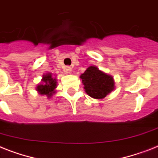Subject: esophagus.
<instances>
[{
  "label": "esophagus",
  "mask_w": 158,
  "mask_h": 158,
  "mask_svg": "<svg viewBox=\"0 0 158 158\" xmlns=\"http://www.w3.org/2000/svg\"><path fill=\"white\" fill-rule=\"evenodd\" d=\"M71 70H72V69H71L70 66H66V67L64 68V71L66 73H67V74H70V73L71 72Z\"/></svg>",
  "instance_id": "34e87169"
}]
</instances>
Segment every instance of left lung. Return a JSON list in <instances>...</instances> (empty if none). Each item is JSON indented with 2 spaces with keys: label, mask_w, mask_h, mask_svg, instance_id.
I'll use <instances>...</instances> for the list:
<instances>
[{
  "label": "left lung",
  "mask_w": 158,
  "mask_h": 158,
  "mask_svg": "<svg viewBox=\"0 0 158 158\" xmlns=\"http://www.w3.org/2000/svg\"><path fill=\"white\" fill-rule=\"evenodd\" d=\"M87 94L95 99H103L114 88V81L94 66H89L80 75Z\"/></svg>",
  "instance_id": "8db88e82"
}]
</instances>
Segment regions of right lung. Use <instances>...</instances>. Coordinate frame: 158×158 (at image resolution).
<instances>
[{"label": "right lung", "mask_w": 158, "mask_h": 158, "mask_svg": "<svg viewBox=\"0 0 158 158\" xmlns=\"http://www.w3.org/2000/svg\"><path fill=\"white\" fill-rule=\"evenodd\" d=\"M57 88V81L56 79H53L51 74H47L43 76L42 84L37 86L36 90L40 94L46 95L48 97H52L55 92V88Z\"/></svg>", "instance_id": "obj_1"}]
</instances>
